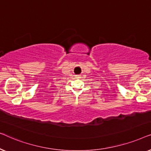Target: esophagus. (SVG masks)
Segmentation results:
<instances>
[{
	"label": "esophagus",
	"mask_w": 151,
	"mask_h": 151,
	"mask_svg": "<svg viewBox=\"0 0 151 151\" xmlns=\"http://www.w3.org/2000/svg\"><path fill=\"white\" fill-rule=\"evenodd\" d=\"M76 78H81V76H80V75H77V76H76Z\"/></svg>",
	"instance_id": "esophagus-1"
}]
</instances>
